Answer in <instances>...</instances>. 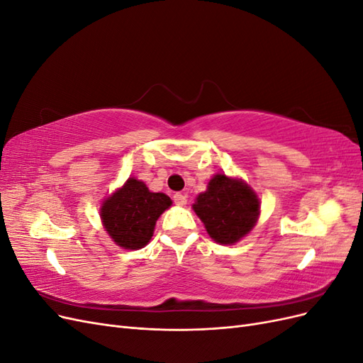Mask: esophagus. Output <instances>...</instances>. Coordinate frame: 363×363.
<instances>
[{
  "instance_id": "esophagus-1",
  "label": "esophagus",
  "mask_w": 363,
  "mask_h": 363,
  "mask_svg": "<svg viewBox=\"0 0 363 363\" xmlns=\"http://www.w3.org/2000/svg\"><path fill=\"white\" fill-rule=\"evenodd\" d=\"M186 201H188V195H186V194L179 192V194L174 195V203L177 206H184Z\"/></svg>"
}]
</instances>
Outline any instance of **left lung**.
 Segmentation results:
<instances>
[{"mask_svg": "<svg viewBox=\"0 0 363 363\" xmlns=\"http://www.w3.org/2000/svg\"><path fill=\"white\" fill-rule=\"evenodd\" d=\"M192 208L215 242L233 245L255 228L260 201L245 182L218 172L196 196Z\"/></svg>", "mask_w": 363, "mask_h": 363, "instance_id": "1", "label": "left lung"}]
</instances>
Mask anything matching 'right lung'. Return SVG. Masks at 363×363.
<instances>
[{"label": "right lung", "mask_w": 363, "mask_h": 363, "mask_svg": "<svg viewBox=\"0 0 363 363\" xmlns=\"http://www.w3.org/2000/svg\"><path fill=\"white\" fill-rule=\"evenodd\" d=\"M172 204L168 195L151 192L147 184L130 177L103 201L100 216L107 235L124 250L145 247L159 216Z\"/></svg>", "instance_id": "right-lung-1"}]
</instances>
